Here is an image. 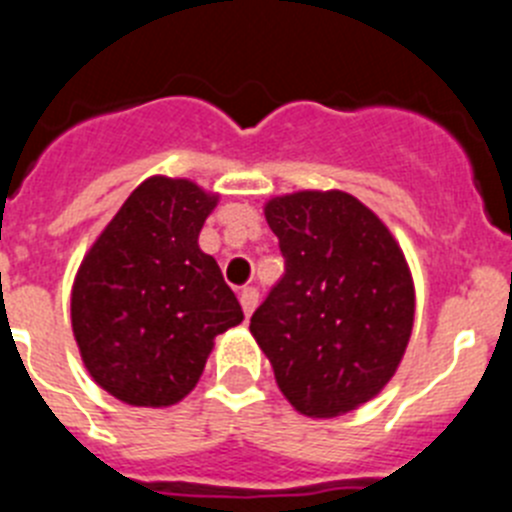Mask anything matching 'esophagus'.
<instances>
[{
    "instance_id": "34e87169",
    "label": "esophagus",
    "mask_w": 512,
    "mask_h": 512,
    "mask_svg": "<svg viewBox=\"0 0 512 512\" xmlns=\"http://www.w3.org/2000/svg\"><path fill=\"white\" fill-rule=\"evenodd\" d=\"M256 305H259V289L243 287L241 289V307H243V312H246V318L251 315L253 310H256Z\"/></svg>"
}]
</instances>
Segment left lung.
<instances>
[{
	"label": "left lung",
	"instance_id": "1",
	"mask_svg": "<svg viewBox=\"0 0 512 512\" xmlns=\"http://www.w3.org/2000/svg\"><path fill=\"white\" fill-rule=\"evenodd\" d=\"M264 215L284 277L253 312V338L302 415L359 408L390 382L413 333L402 248L369 207L338 189L274 197Z\"/></svg>",
	"mask_w": 512,
	"mask_h": 512
}]
</instances>
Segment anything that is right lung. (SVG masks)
Returning <instances> with one entry per match:
<instances>
[{
	"label": "right lung",
	"mask_w": 512,
	"mask_h": 512,
	"mask_svg": "<svg viewBox=\"0 0 512 512\" xmlns=\"http://www.w3.org/2000/svg\"><path fill=\"white\" fill-rule=\"evenodd\" d=\"M217 194L151 176L84 256L71 328L94 382L135 408H169L200 382L215 336L243 320L197 238Z\"/></svg>",
	"instance_id": "right-lung-1"
}]
</instances>
